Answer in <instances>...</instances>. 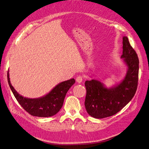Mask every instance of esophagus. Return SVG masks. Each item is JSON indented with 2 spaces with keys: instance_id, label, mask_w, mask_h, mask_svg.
<instances>
[{
  "instance_id": "34e87169",
  "label": "esophagus",
  "mask_w": 149,
  "mask_h": 149,
  "mask_svg": "<svg viewBox=\"0 0 149 149\" xmlns=\"http://www.w3.org/2000/svg\"><path fill=\"white\" fill-rule=\"evenodd\" d=\"M82 81H83V79H82V77L81 76H78L76 78V81L78 83H81Z\"/></svg>"
}]
</instances>
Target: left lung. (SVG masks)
Wrapping results in <instances>:
<instances>
[{"instance_id":"left-lung-1","label":"left lung","mask_w":149,"mask_h":149,"mask_svg":"<svg viewBox=\"0 0 149 149\" xmlns=\"http://www.w3.org/2000/svg\"><path fill=\"white\" fill-rule=\"evenodd\" d=\"M123 51L120 58L127 67L121 81L110 88L95 79L87 80L85 85L86 95L85 106L88 113L96 119L114 115L130 102L136 91L139 60L127 36L122 38Z\"/></svg>"}]
</instances>
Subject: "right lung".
Instances as JSON below:
<instances>
[{
    "label": "right lung",
    "instance_id": "obj_1",
    "mask_svg": "<svg viewBox=\"0 0 149 149\" xmlns=\"http://www.w3.org/2000/svg\"><path fill=\"white\" fill-rule=\"evenodd\" d=\"M7 79L11 91L19 104L30 114L42 118L54 116L60 110L67 92L75 82L74 79L61 82L46 95L39 98L30 99L19 94L11 85L9 70Z\"/></svg>",
    "mask_w": 149,
    "mask_h": 149
}]
</instances>
